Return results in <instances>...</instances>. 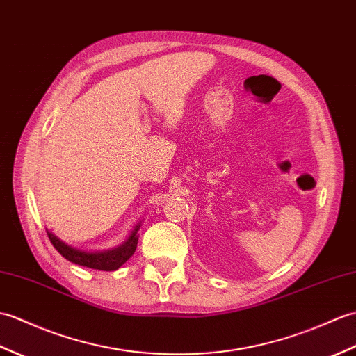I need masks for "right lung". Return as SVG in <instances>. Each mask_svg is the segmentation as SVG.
Returning <instances> with one entry per match:
<instances>
[{
	"label": "right lung",
	"mask_w": 356,
	"mask_h": 356,
	"mask_svg": "<svg viewBox=\"0 0 356 356\" xmlns=\"http://www.w3.org/2000/svg\"><path fill=\"white\" fill-rule=\"evenodd\" d=\"M140 227V221L136 222L135 227L131 229V232L126 238V241L122 244L113 247L111 250H103V252H88L77 249V247H72L66 244L59 236H56L51 230L47 229V234L49 241L54 245V249L59 252L65 259H68L72 264H77L81 267L94 268V270H103V271H113L118 270L124 262H126L131 254L135 253L136 245H138V238L139 234L138 230Z\"/></svg>",
	"instance_id": "add662e5"
}]
</instances>
